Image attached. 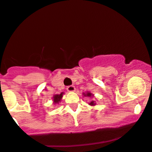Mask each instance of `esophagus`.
<instances>
[{
	"mask_svg": "<svg viewBox=\"0 0 152 152\" xmlns=\"http://www.w3.org/2000/svg\"><path fill=\"white\" fill-rule=\"evenodd\" d=\"M67 90L69 92H73L75 90V88L74 85H69V86H67Z\"/></svg>",
	"mask_w": 152,
	"mask_h": 152,
	"instance_id": "1",
	"label": "esophagus"
}]
</instances>
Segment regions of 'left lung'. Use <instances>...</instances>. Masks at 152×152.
<instances>
[{"label":"left lung","instance_id":"1","mask_svg":"<svg viewBox=\"0 0 152 152\" xmlns=\"http://www.w3.org/2000/svg\"><path fill=\"white\" fill-rule=\"evenodd\" d=\"M87 95V96H92V94L91 93H87L86 95ZM90 105H95V102L94 101H91L90 103Z\"/></svg>","mask_w":152,"mask_h":152}]
</instances>
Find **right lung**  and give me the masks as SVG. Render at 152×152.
I'll return each mask as SVG.
<instances>
[{
  "instance_id": "right-lung-1",
  "label": "right lung",
  "mask_w": 152,
  "mask_h": 152,
  "mask_svg": "<svg viewBox=\"0 0 152 152\" xmlns=\"http://www.w3.org/2000/svg\"><path fill=\"white\" fill-rule=\"evenodd\" d=\"M62 95H63V93H62L61 94H59V95H54V96L53 97L54 103H59V102H60L61 99H62Z\"/></svg>"
}]
</instances>
